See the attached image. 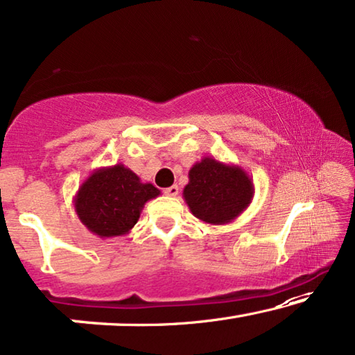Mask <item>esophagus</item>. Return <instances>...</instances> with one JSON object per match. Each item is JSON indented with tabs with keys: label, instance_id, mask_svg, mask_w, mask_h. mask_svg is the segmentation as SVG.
Returning <instances> with one entry per match:
<instances>
[{
	"label": "esophagus",
	"instance_id": "obj_1",
	"mask_svg": "<svg viewBox=\"0 0 355 355\" xmlns=\"http://www.w3.org/2000/svg\"><path fill=\"white\" fill-rule=\"evenodd\" d=\"M178 193H179V187L178 186H171V187L164 189V196H168V197H176Z\"/></svg>",
	"mask_w": 355,
	"mask_h": 355
}]
</instances>
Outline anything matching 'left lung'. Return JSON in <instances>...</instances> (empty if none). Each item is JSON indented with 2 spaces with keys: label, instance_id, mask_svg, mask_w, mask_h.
<instances>
[{
  "label": "left lung",
  "instance_id": "1",
  "mask_svg": "<svg viewBox=\"0 0 355 355\" xmlns=\"http://www.w3.org/2000/svg\"><path fill=\"white\" fill-rule=\"evenodd\" d=\"M254 193V182L241 166L203 157L189 169L182 197L193 216L220 226L234 221L250 205Z\"/></svg>",
  "mask_w": 355,
  "mask_h": 355
}]
</instances>
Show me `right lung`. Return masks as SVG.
I'll return each mask as SVG.
<instances>
[{
  "label": "right lung",
  "mask_w": 355,
  "mask_h": 355,
  "mask_svg": "<svg viewBox=\"0 0 355 355\" xmlns=\"http://www.w3.org/2000/svg\"><path fill=\"white\" fill-rule=\"evenodd\" d=\"M159 193L153 184L142 182L132 169L118 163L94 169L72 203L82 225L92 234L108 239L129 234L145 203Z\"/></svg>",
  "instance_id": "add662e5"
}]
</instances>
